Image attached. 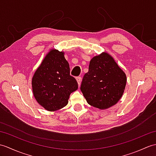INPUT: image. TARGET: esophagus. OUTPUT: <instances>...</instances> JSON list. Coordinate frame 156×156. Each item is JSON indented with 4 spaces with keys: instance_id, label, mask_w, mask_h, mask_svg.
<instances>
[{
    "instance_id": "1",
    "label": "esophagus",
    "mask_w": 156,
    "mask_h": 156,
    "mask_svg": "<svg viewBox=\"0 0 156 156\" xmlns=\"http://www.w3.org/2000/svg\"><path fill=\"white\" fill-rule=\"evenodd\" d=\"M76 80L78 82V84L79 87H80V84H81V82H82V78L81 77H77L76 78Z\"/></svg>"
}]
</instances>
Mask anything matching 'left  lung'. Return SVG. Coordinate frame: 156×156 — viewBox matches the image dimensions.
Returning a JSON list of instances; mask_svg holds the SVG:
<instances>
[{"mask_svg": "<svg viewBox=\"0 0 156 156\" xmlns=\"http://www.w3.org/2000/svg\"><path fill=\"white\" fill-rule=\"evenodd\" d=\"M127 76L113 57L107 52L91 59L80 90L88 103L101 110L119 102L124 93Z\"/></svg>", "mask_w": 156, "mask_h": 156, "instance_id": "left-lung-1", "label": "left lung"}]
</instances>
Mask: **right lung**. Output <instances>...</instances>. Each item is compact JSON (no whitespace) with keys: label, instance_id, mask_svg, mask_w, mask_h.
I'll return each mask as SVG.
<instances>
[{"label":"right lung","instance_id":"right-lung-1","mask_svg":"<svg viewBox=\"0 0 156 156\" xmlns=\"http://www.w3.org/2000/svg\"><path fill=\"white\" fill-rule=\"evenodd\" d=\"M35 100L45 110L55 111L68 103L72 92L78 88L69 75V66L64 52L51 49L35 72L31 81Z\"/></svg>","mask_w":156,"mask_h":156}]
</instances>
